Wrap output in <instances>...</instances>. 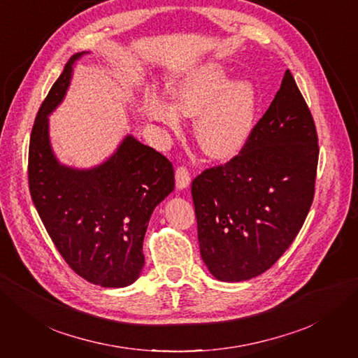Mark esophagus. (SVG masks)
Here are the masks:
<instances>
[{
    "mask_svg": "<svg viewBox=\"0 0 358 358\" xmlns=\"http://www.w3.org/2000/svg\"><path fill=\"white\" fill-rule=\"evenodd\" d=\"M175 176H176V187H178L179 189L187 188V187L189 185V183H191V173H189V170H188L187 166H179V167L176 169Z\"/></svg>",
    "mask_w": 358,
    "mask_h": 358,
    "instance_id": "1",
    "label": "esophagus"
}]
</instances>
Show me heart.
<instances>
[{"mask_svg": "<svg viewBox=\"0 0 358 358\" xmlns=\"http://www.w3.org/2000/svg\"><path fill=\"white\" fill-rule=\"evenodd\" d=\"M173 104L162 96L148 99L152 121L179 129L182 115H199L196 137L206 154L230 158L239 154L252 134L257 112L255 86L245 79L231 82V74L220 62L189 70L170 86Z\"/></svg>", "mask_w": 358, "mask_h": 358, "instance_id": "heart-1", "label": "heart"}]
</instances>
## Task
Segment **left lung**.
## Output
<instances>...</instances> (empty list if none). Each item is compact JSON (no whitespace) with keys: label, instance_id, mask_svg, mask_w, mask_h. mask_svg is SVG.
Instances as JSON below:
<instances>
[{"label":"left lung","instance_id":"1","mask_svg":"<svg viewBox=\"0 0 358 358\" xmlns=\"http://www.w3.org/2000/svg\"><path fill=\"white\" fill-rule=\"evenodd\" d=\"M318 134L289 70L239 154L192 180L200 254L241 282L272 267L296 239L315 194Z\"/></svg>","mask_w":358,"mask_h":358}]
</instances>
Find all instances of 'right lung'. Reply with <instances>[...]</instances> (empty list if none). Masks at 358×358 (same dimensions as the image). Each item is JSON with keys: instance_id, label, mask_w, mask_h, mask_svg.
<instances>
[{"instance_id": "add662e5", "label": "right lung", "mask_w": 358, "mask_h": 358, "mask_svg": "<svg viewBox=\"0 0 358 358\" xmlns=\"http://www.w3.org/2000/svg\"><path fill=\"white\" fill-rule=\"evenodd\" d=\"M80 55L69 59L32 125L29 192L52 242L74 272L91 284L121 288L142 272L148 222L175 188V170L164 155L133 136L95 169L59 164L49 143L48 115L66 95L71 66Z\"/></svg>"}]
</instances>
